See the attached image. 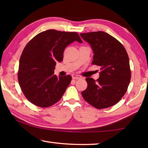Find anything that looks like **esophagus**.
<instances>
[{"label":"esophagus","mask_w":148,"mask_h":148,"mask_svg":"<svg viewBox=\"0 0 148 148\" xmlns=\"http://www.w3.org/2000/svg\"><path fill=\"white\" fill-rule=\"evenodd\" d=\"M72 79H82V76H79V75H76V74H72Z\"/></svg>","instance_id":"obj_1"}]
</instances>
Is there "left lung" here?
<instances>
[{
    "label": "left lung",
    "mask_w": 148,
    "mask_h": 148,
    "mask_svg": "<svg viewBox=\"0 0 148 148\" xmlns=\"http://www.w3.org/2000/svg\"><path fill=\"white\" fill-rule=\"evenodd\" d=\"M80 36L93 51L91 64L101 68L99 79L86 77L87 87L82 92V97L97 109L114 106L127 92L131 78L126 49L121 42L103 31L81 33Z\"/></svg>",
    "instance_id": "obj_1"
}]
</instances>
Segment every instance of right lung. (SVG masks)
Instances as JSON below:
<instances>
[{"label":"right lung","instance_id":"obj_1","mask_svg":"<svg viewBox=\"0 0 148 148\" xmlns=\"http://www.w3.org/2000/svg\"><path fill=\"white\" fill-rule=\"evenodd\" d=\"M74 41L82 43L75 32L47 30L36 35L25 47L19 59L17 77L25 97L36 106L47 108L61 99L72 80L71 75H54L56 62Z\"/></svg>","mask_w":148,"mask_h":148}]
</instances>
